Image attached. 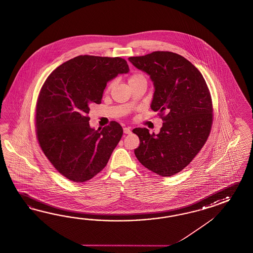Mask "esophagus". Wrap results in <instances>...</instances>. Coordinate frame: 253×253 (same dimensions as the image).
Here are the masks:
<instances>
[{
  "label": "esophagus",
  "instance_id": "obj_1",
  "mask_svg": "<svg viewBox=\"0 0 253 253\" xmlns=\"http://www.w3.org/2000/svg\"><path fill=\"white\" fill-rule=\"evenodd\" d=\"M124 132L125 134H129L131 132V130H130L129 127H125V128H124Z\"/></svg>",
  "mask_w": 253,
  "mask_h": 253
}]
</instances>
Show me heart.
Segmentation results:
<instances>
[{
  "label": "heart",
  "mask_w": 253,
  "mask_h": 253,
  "mask_svg": "<svg viewBox=\"0 0 253 253\" xmlns=\"http://www.w3.org/2000/svg\"><path fill=\"white\" fill-rule=\"evenodd\" d=\"M141 78H144L143 77V75L142 74H133L131 75L130 77L129 78V82L131 81H135V80H138V79H141ZM111 86H112V83L111 84H109L108 86H107V88H106V91H109L110 89H111Z\"/></svg>",
  "instance_id": "b5f03b06"
}]
</instances>
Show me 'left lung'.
<instances>
[{"mask_svg": "<svg viewBox=\"0 0 253 253\" xmlns=\"http://www.w3.org/2000/svg\"><path fill=\"white\" fill-rule=\"evenodd\" d=\"M129 60L150 75L155 87L151 108L164 122L156 135L146 128L132 129L140 139L134 154L152 172L171 176L191 163L210 136L213 104L209 86L191 62L172 52L155 51Z\"/></svg>", "mask_w": 253, "mask_h": 253, "instance_id": "left-lung-1", "label": "left lung"}]
</instances>
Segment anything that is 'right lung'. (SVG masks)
Here are the masks:
<instances>
[{
	"instance_id": "right-lung-1",
	"label": "right lung",
	"mask_w": 253,
	"mask_h": 253,
	"mask_svg": "<svg viewBox=\"0 0 253 253\" xmlns=\"http://www.w3.org/2000/svg\"><path fill=\"white\" fill-rule=\"evenodd\" d=\"M122 57L76 56L56 68L37 98L35 125L37 141L57 172L83 183L107 165L124 129L112 121L102 129L90 128L88 112L99 104L107 82L128 73Z\"/></svg>"
}]
</instances>
